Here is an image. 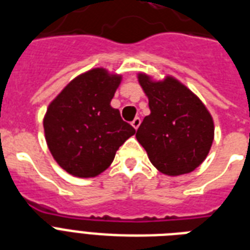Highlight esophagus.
<instances>
[{"label":"esophagus","mask_w":250,"mask_h":250,"mask_svg":"<svg viewBox=\"0 0 250 250\" xmlns=\"http://www.w3.org/2000/svg\"><path fill=\"white\" fill-rule=\"evenodd\" d=\"M131 125H133V127H134V129H138V127H139V125H141V119H139V117H135V119L131 121Z\"/></svg>","instance_id":"1"}]
</instances>
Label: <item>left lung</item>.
<instances>
[{
	"label": "left lung",
	"mask_w": 250,
	"mask_h": 250,
	"mask_svg": "<svg viewBox=\"0 0 250 250\" xmlns=\"http://www.w3.org/2000/svg\"><path fill=\"white\" fill-rule=\"evenodd\" d=\"M138 81L148 97L151 113L138 127V142L152 165L167 175L187 174L205 160L214 139V124L203 102L174 77Z\"/></svg>",
	"instance_id": "left-lung-1"
}]
</instances>
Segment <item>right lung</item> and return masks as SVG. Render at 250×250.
I'll use <instances>...</instances> for the list:
<instances>
[{
    "label": "right lung",
    "instance_id": "add662e5",
    "mask_svg": "<svg viewBox=\"0 0 250 250\" xmlns=\"http://www.w3.org/2000/svg\"><path fill=\"white\" fill-rule=\"evenodd\" d=\"M121 76L94 68L73 79L47 107L43 130L50 152L67 173L90 178L112 164L135 129L111 107Z\"/></svg>",
    "mask_w": 250,
    "mask_h": 250
}]
</instances>
